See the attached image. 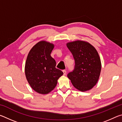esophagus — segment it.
Instances as JSON below:
<instances>
[{
	"instance_id": "esophagus-1",
	"label": "esophagus",
	"mask_w": 122,
	"mask_h": 122,
	"mask_svg": "<svg viewBox=\"0 0 122 122\" xmlns=\"http://www.w3.org/2000/svg\"><path fill=\"white\" fill-rule=\"evenodd\" d=\"M62 71H63V75H66V73H67V71H66V70H63Z\"/></svg>"
}]
</instances>
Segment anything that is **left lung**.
I'll return each mask as SVG.
<instances>
[{
	"label": "left lung",
	"instance_id": "8db88e82",
	"mask_svg": "<svg viewBox=\"0 0 122 122\" xmlns=\"http://www.w3.org/2000/svg\"><path fill=\"white\" fill-rule=\"evenodd\" d=\"M75 60V68L68 74L73 86L81 92L88 91L97 83L101 62L95 48L86 41L76 40L67 43Z\"/></svg>",
	"mask_w": 122,
	"mask_h": 122
}]
</instances>
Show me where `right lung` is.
Listing matches in <instances>:
<instances>
[{
  "instance_id": "right-lung-1",
  "label": "right lung",
  "mask_w": 122,
  "mask_h": 122,
  "mask_svg": "<svg viewBox=\"0 0 122 122\" xmlns=\"http://www.w3.org/2000/svg\"><path fill=\"white\" fill-rule=\"evenodd\" d=\"M54 45L40 41L32 47L25 67L26 79L31 88L40 94H47L55 88L57 80L63 75L55 68L56 62L51 54Z\"/></svg>"
}]
</instances>
